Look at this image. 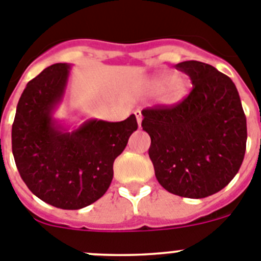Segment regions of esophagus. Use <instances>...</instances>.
Returning a JSON list of instances; mask_svg holds the SVG:
<instances>
[{"mask_svg":"<svg viewBox=\"0 0 261 261\" xmlns=\"http://www.w3.org/2000/svg\"><path fill=\"white\" fill-rule=\"evenodd\" d=\"M134 114H135L136 119H138V125H139V127H140V125H142V119H143L142 112H140V110L138 109V110H135V112H134Z\"/></svg>","mask_w":261,"mask_h":261,"instance_id":"esophagus-1","label":"esophagus"}]
</instances>
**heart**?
Wrapping results in <instances>:
<instances>
[{
	"instance_id": "b5f03b06",
	"label": "heart",
	"mask_w": 261,
	"mask_h": 261,
	"mask_svg": "<svg viewBox=\"0 0 261 261\" xmlns=\"http://www.w3.org/2000/svg\"><path fill=\"white\" fill-rule=\"evenodd\" d=\"M149 86L153 91H163L165 101L175 102L179 101L180 98L186 95L189 82L186 78H183L182 75H175L171 78L166 75H161L152 79Z\"/></svg>"
}]
</instances>
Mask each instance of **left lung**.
<instances>
[{
  "label": "left lung",
  "mask_w": 261,
  "mask_h": 261,
  "mask_svg": "<svg viewBox=\"0 0 261 261\" xmlns=\"http://www.w3.org/2000/svg\"><path fill=\"white\" fill-rule=\"evenodd\" d=\"M192 82L187 97L175 105L142 112L143 130L151 136L148 154L166 191L201 199L236 177L245 159L247 123L233 81L208 63L175 65Z\"/></svg>",
  "instance_id": "obj_1"
}]
</instances>
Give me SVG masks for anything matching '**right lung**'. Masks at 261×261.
I'll use <instances>...</instances> for the list:
<instances>
[{
	"instance_id": "1",
	"label": "right lung",
	"mask_w": 261,
	"mask_h": 261,
	"mask_svg": "<svg viewBox=\"0 0 261 261\" xmlns=\"http://www.w3.org/2000/svg\"><path fill=\"white\" fill-rule=\"evenodd\" d=\"M67 63L30 81L16 107L11 148L20 177L39 199L61 210H81L109 189L114 160L138 128L134 114L121 122L90 119L69 133L53 118L69 79Z\"/></svg>"
}]
</instances>
